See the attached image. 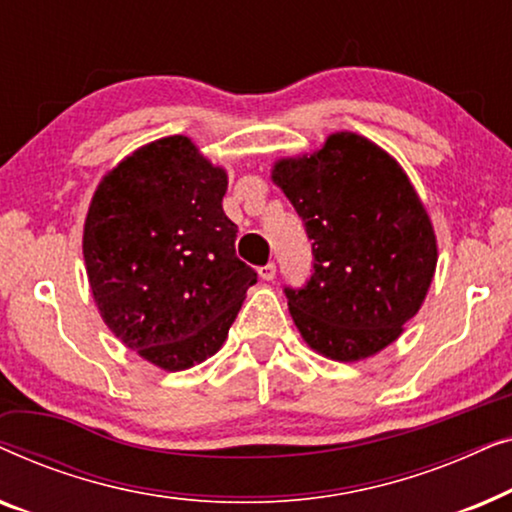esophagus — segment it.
<instances>
[{
	"label": "esophagus",
	"instance_id": "1",
	"mask_svg": "<svg viewBox=\"0 0 512 512\" xmlns=\"http://www.w3.org/2000/svg\"><path fill=\"white\" fill-rule=\"evenodd\" d=\"M275 275H277L275 263H268V265H263V268H258V277H261L263 282H272V279H275Z\"/></svg>",
	"mask_w": 512,
	"mask_h": 512
}]
</instances>
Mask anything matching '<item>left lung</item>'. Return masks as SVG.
Masks as SVG:
<instances>
[{
  "mask_svg": "<svg viewBox=\"0 0 512 512\" xmlns=\"http://www.w3.org/2000/svg\"><path fill=\"white\" fill-rule=\"evenodd\" d=\"M272 184L305 223L314 272L286 289L307 347L354 363L401 338L436 275L431 216L394 156L368 137L333 132L321 149L279 158Z\"/></svg>",
  "mask_w": 512,
  "mask_h": 512,
  "instance_id": "1",
  "label": "left lung"
}]
</instances>
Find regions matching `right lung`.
<instances>
[{"instance_id":"obj_1","label":"right lung","mask_w":512,"mask_h":512,"mask_svg":"<svg viewBox=\"0 0 512 512\" xmlns=\"http://www.w3.org/2000/svg\"><path fill=\"white\" fill-rule=\"evenodd\" d=\"M228 174L186 135L139 146L104 174L83 223V261L100 317L153 366L214 356L256 284L223 212Z\"/></svg>"}]
</instances>
